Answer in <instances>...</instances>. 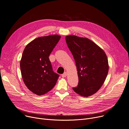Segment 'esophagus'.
<instances>
[{"label":"esophagus","instance_id":"1","mask_svg":"<svg viewBox=\"0 0 129 129\" xmlns=\"http://www.w3.org/2000/svg\"><path fill=\"white\" fill-rule=\"evenodd\" d=\"M66 76H67V73L66 72H65L64 74H63L62 75V77H63V78H64V77H66Z\"/></svg>","mask_w":129,"mask_h":129}]
</instances>
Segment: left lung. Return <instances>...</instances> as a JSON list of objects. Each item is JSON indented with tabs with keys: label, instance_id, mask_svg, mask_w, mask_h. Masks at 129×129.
I'll return each mask as SVG.
<instances>
[{
	"label": "left lung",
	"instance_id": "obj_1",
	"mask_svg": "<svg viewBox=\"0 0 129 129\" xmlns=\"http://www.w3.org/2000/svg\"><path fill=\"white\" fill-rule=\"evenodd\" d=\"M65 39L78 72V84L73 89L83 97L92 95L106 79L109 70L107 57L103 50L88 38L69 35Z\"/></svg>",
	"mask_w": 129,
	"mask_h": 129
}]
</instances>
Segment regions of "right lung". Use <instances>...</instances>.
Instances as JSON below:
<instances>
[{
	"instance_id": "obj_1",
	"label": "right lung",
	"mask_w": 129,
	"mask_h": 129,
	"mask_svg": "<svg viewBox=\"0 0 129 129\" xmlns=\"http://www.w3.org/2000/svg\"><path fill=\"white\" fill-rule=\"evenodd\" d=\"M60 38L58 35L38 37L24 50L20 61L22 78L27 88L37 95L52 90L59 76L53 71L49 56Z\"/></svg>"
}]
</instances>
